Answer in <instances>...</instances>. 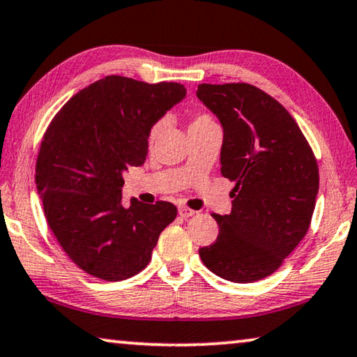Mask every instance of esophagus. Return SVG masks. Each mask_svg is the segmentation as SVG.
Instances as JSON below:
<instances>
[{"mask_svg": "<svg viewBox=\"0 0 357 357\" xmlns=\"http://www.w3.org/2000/svg\"><path fill=\"white\" fill-rule=\"evenodd\" d=\"M178 213H180V217L188 218V217H193L195 213H196V211L190 209V207H186V206H180V207H178Z\"/></svg>", "mask_w": 357, "mask_h": 357, "instance_id": "34e87169", "label": "esophagus"}]
</instances>
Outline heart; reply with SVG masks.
<instances>
[{
    "mask_svg": "<svg viewBox=\"0 0 357 357\" xmlns=\"http://www.w3.org/2000/svg\"><path fill=\"white\" fill-rule=\"evenodd\" d=\"M213 119L209 116V114L206 113H197L195 114L193 118H191V123H190V128H193V126H199V124H204V123H211ZM164 128V119H158V121L153 123L150 126V130H148V140L150 142H155L158 139V135L161 134V130Z\"/></svg>",
    "mask_w": 357,
    "mask_h": 357,
    "instance_id": "b5f03b06",
    "label": "heart"
}]
</instances>
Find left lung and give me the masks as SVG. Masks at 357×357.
I'll return each mask as SVG.
<instances>
[{
	"label": "left lung",
	"instance_id": "8db88e82",
	"mask_svg": "<svg viewBox=\"0 0 357 357\" xmlns=\"http://www.w3.org/2000/svg\"><path fill=\"white\" fill-rule=\"evenodd\" d=\"M196 96L223 126L220 171L234 182L231 213H212L218 236L199 257L227 281H260L308 233L319 190L316 156L287 109L259 87L199 84Z\"/></svg>",
	"mask_w": 357,
	"mask_h": 357
}]
</instances>
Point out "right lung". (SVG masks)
Instances as JSON below:
<instances>
[{"mask_svg":"<svg viewBox=\"0 0 357 357\" xmlns=\"http://www.w3.org/2000/svg\"><path fill=\"white\" fill-rule=\"evenodd\" d=\"M186 94L183 84L105 76L73 96L47 126L35 182L47 227L91 276L123 281L150 263L177 217L172 202L121 206L123 172L145 162L148 130Z\"/></svg>","mask_w":357,"mask_h":357,"instance_id":"obj_1","label":"right lung"}]
</instances>
